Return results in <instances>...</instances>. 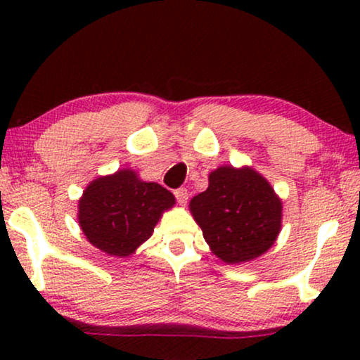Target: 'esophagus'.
I'll list each match as a JSON object with an SVG mask.
<instances>
[{
  "label": "esophagus",
  "instance_id": "esophagus-1",
  "mask_svg": "<svg viewBox=\"0 0 360 360\" xmlns=\"http://www.w3.org/2000/svg\"><path fill=\"white\" fill-rule=\"evenodd\" d=\"M175 198L180 205H186V201H188V190H186V188H176L175 190Z\"/></svg>",
  "mask_w": 360,
  "mask_h": 360
}]
</instances>
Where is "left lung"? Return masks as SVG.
I'll return each mask as SVG.
<instances>
[{"label":"left lung","mask_w":360,"mask_h":360,"mask_svg":"<svg viewBox=\"0 0 360 360\" xmlns=\"http://www.w3.org/2000/svg\"><path fill=\"white\" fill-rule=\"evenodd\" d=\"M190 201V211L214 255L226 264L249 262L272 248L282 228V201L250 167L224 165Z\"/></svg>","instance_id":"8db88e82"}]
</instances>
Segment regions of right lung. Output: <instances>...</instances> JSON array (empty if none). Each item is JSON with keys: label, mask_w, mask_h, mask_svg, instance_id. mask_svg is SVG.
Returning <instances> with one entry per match:
<instances>
[{"label": "right lung", "mask_w": 360, "mask_h": 360, "mask_svg": "<svg viewBox=\"0 0 360 360\" xmlns=\"http://www.w3.org/2000/svg\"><path fill=\"white\" fill-rule=\"evenodd\" d=\"M174 205L169 190L124 169L86 186L78 200V223L96 249L111 257H127L150 238L162 213Z\"/></svg>", "instance_id": "add662e5"}]
</instances>
